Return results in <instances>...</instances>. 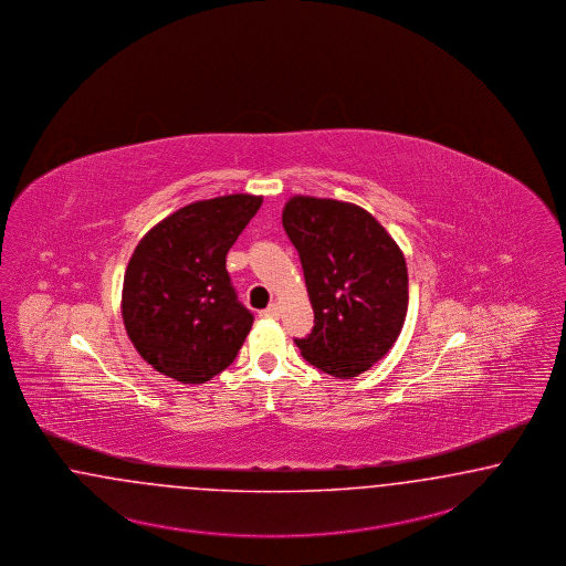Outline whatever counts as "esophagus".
Masks as SVG:
<instances>
[{
    "label": "esophagus",
    "instance_id": "34e87169",
    "mask_svg": "<svg viewBox=\"0 0 566 566\" xmlns=\"http://www.w3.org/2000/svg\"><path fill=\"white\" fill-rule=\"evenodd\" d=\"M261 317L277 319V317H280V303H272L268 310H263V312H261Z\"/></svg>",
    "mask_w": 566,
    "mask_h": 566
}]
</instances>
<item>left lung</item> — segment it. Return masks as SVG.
Returning <instances> with one entry per match:
<instances>
[{"mask_svg":"<svg viewBox=\"0 0 566 566\" xmlns=\"http://www.w3.org/2000/svg\"><path fill=\"white\" fill-rule=\"evenodd\" d=\"M282 226L301 256L315 326L301 355L334 378L370 370L395 345L408 313V265L366 209L294 195Z\"/></svg>","mask_w":566,"mask_h":566,"instance_id":"1","label":"left lung"}]
</instances>
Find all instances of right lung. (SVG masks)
I'll return each instance as SVG.
<instances>
[{"mask_svg": "<svg viewBox=\"0 0 566 566\" xmlns=\"http://www.w3.org/2000/svg\"><path fill=\"white\" fill-rule=\"evenodd\" d=\"M261 202L254 195L196 200L137 242L120 315L137 353L163 376L202 385L234 361L253 313L235 298L226 256Z\"/></svg>", "mask_w": 566, "mask_h": 566, "instance_id": "obj_1", "label": "right lung"}]
</instances>
